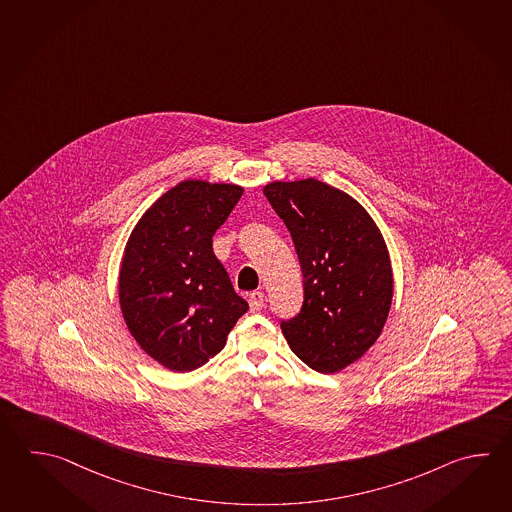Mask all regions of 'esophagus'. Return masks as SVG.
<instances>
[{
	"mask_svg": "<svg viewBox=\"0 0 512 512\" xmlns=\"http://www.w3.org/2000/svg\"><path fill=\"white\" fill-rule=\"evenodd\" d=\"M264 306V293L253 292L250 295V310L251 312H259Z\"/></svg>",
	"mask_w": 512,
	"mask_h": 512,
	"instance_id": "obj_1",
	"label": "esophagus"
}]
</instances>
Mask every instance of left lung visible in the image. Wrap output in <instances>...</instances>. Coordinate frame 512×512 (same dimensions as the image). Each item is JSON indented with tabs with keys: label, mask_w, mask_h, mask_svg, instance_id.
I'll list each match as a JSON object with an SVG mask.
<instances>
[{
	"label": "left lung",
	"mask_w": 512,
	"mask_h": 512,
	"mask_svg": "<svg viewBox=\"0 0 512 512\" xmlns=\"http://www.w3.org/2000/svg\"><path fill=\"white\" fill-rule=\"evenodd\" d=\"M264 195L292 235L304 279L301 312L281 321L303 363L334 374L374 345L392 304L385 240L365 208L315 178L272 182Z\"/></svg>",
	"instance_id": "8db88e82"
}]
</instances>
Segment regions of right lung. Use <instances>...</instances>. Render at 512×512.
Instances as JSON below:
<instances>
[{
    "label": "right lung",
    "instance_id": "right-lung-1",
    "mask_svg": "<svg viewBox=\"0 0 512 512\" xmlns=\"http://www.w3.org/2000/svg\"><path fill=\"white\" fill-rule=\"evenodd\" d=\"M240 197L235 184L184 180L147 209L127 240L120 308L136 343L173 372L206 365L248 312L211 240Z\"/></svg>",
    "mask_w": 512,
    "mask_h": 512
}]
</instances>
